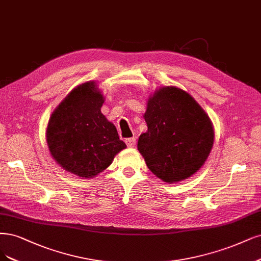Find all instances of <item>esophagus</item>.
Instances as JSON below:
<instances>
[{
  "label": "esophagus",
  "instance_id": "34e87169",
  "mask_svg": "<svg viewBox=\"0 0 261 261\" xmlns=\"http://www.w3.org/2000/svg\"><path fill=\"white\" fill-rule=\"evenodd\" d=\"M125 142H126V145L128 148H134L135 146H136V138H127L126 140H125Z\"/></svg>",
  "mask_w": 261,
  "mask_h": 261
}]
</instances>
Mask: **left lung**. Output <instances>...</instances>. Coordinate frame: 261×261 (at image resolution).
<instances>
[{"instance_id": "1", "label": "left lung", "mask_w": 261, "mask_h": 261, "mask_svg": "<svg viewBox=\"0 0 261 261\" xmlns=\"http://www.w3.org/2000/svg\"><path fill=\"white\" fill-rule=\"evenodd\" d=\"M143 118L148 130L139 136L137 148L162 181L185 180L204 165L214 145V126L188 92L160 87L149 96Z\"/></svg>"}]
</instances>
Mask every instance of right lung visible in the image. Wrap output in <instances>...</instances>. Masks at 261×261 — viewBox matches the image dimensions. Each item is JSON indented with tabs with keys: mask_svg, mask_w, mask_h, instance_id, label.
<instances>
[{
	"mask_svg": "<svg viewBox=\"0 0 261 261\" xmlns=\"http://www.w3.org/2000/svg\"><path fill=\"white\" fill-rule=\"evenodd\" d=\"M105 97L96 82L74 87L53 111L45 137L60 167L81 178H94L126 148L114 124L101 113Z\"/></svg>",
	"mask_w": 261,
	"mask_h": 261,
	"instance_id": "1",
	"label": "right lung"
}]
</instances>
